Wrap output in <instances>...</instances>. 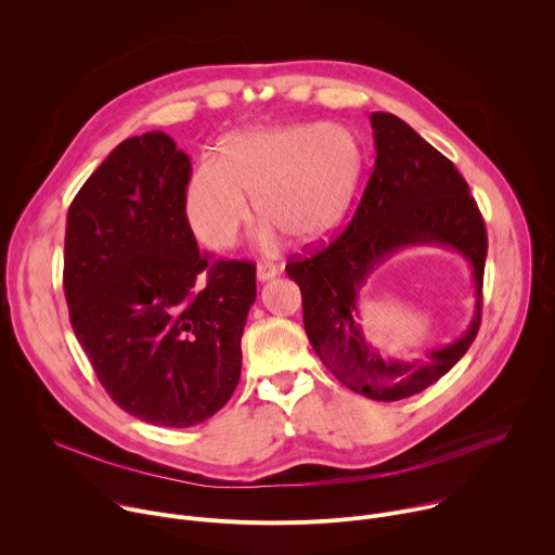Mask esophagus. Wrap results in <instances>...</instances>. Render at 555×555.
Returning <instances> with one entry per match:
<instances>
[{
  "label": "esophagus",
  "mask_w": 555,
  "mask_h": 555,
  "mask_svg": "<svg viewBox=\"0 0 555 555\" xmlns=\"http://www.w3.org/2000/svg\"><path fill=\"white\" fill-rule=\"evenodd\" d=\"M276 274H279V268L272 266V263H259V266H257V281H259V283L272 281Z\"/></svg>",
  "instance_id": "1"
}]
</instances>
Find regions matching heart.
Instances as JSON below:
<instances>
[{
    "instance_id": "1",
    "label": "heart",
    "mask_w": 555,
    "mask_h": 555,
    "mask_svg": "<svg viewBox=\"0 0 555 555\" xmlns=\"http://www.w3.org/2000/svg\"><path fill=\"white\" fill-rule=\"evenodd\" d=\"M364 173L360 138L338 125H294L230 135L219 163L199 165L184 191L186 219L197 240L225 250L250 217V202L276 228L309 244L347 217Z\"/></svg>"
}]
</instances>
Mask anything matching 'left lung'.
<instances>
[{
    "label": "left lung",
    "instance_id": "obj_1",
    "mask_svg": "<svg viewBox=\"0 0 555 555\" xmlns=\"http://www.w3.org/2000/svg\"><path fill=\"white\" fill-rule=\"evenodd\" d=\"M375 167L345 232L311 257L285 266L302 294L305 334L323 364L377 402L411 398L446 375L481 325L488 234L467 182L443 153L402 118L373 112ZM413 245L459 251L473 268L475 315L454 343L420 361L384 359L361 332L357 302L370 272Z\"/></svg>",
    "mask_w": 555,
    "mask_h": 555
}]
</instances>
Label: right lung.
Returning a JSON list of instances; mask_svg holds the SVG:
<instances>
[{"label": "right lung", "mask_w": 555, "mask_h": 555, "mask_svg": "<svg viewBox=\"0 0 555 555\" xmlns=\"http://www.w3.org/2000/svg\"><path fill=\"white\" fill-rule=\"evenodd\" d=\"M189 178V155L165 131L127 138L76 193L65 228L76 340L122 411L169 428L202 424L230 400L257 298L253 263L199 255Z\"/></svg>", "instance_id": "right-lung-1"}]
</instances>
